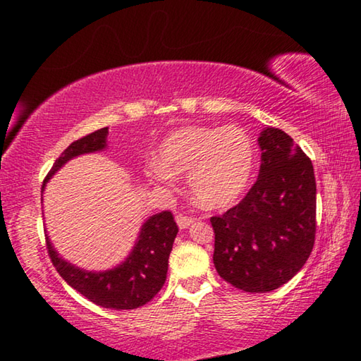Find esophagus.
Listing matches in <instances>:
<instances>
[{
    "label": "esophagus",
    "instance_id": "1",
    "mask_svg": "<svg viewBox=\"0 0 361 361\" xmlns=\"http://www.w3.org/2000/svg\"><path fill=\"white\" fill-rule=\"evenodd\" d=\"M176 223H178L181 229H185L189 224L194 223V218L189 215H185V213H178V215H176Z\"/></svg>",
    "mask_w": 361,
    "mask_h": 361
}]
</instances>
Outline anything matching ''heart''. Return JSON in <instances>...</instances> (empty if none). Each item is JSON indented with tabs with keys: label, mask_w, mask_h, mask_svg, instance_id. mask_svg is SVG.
<instances>
[{
	"label": "heart",
	"mask_w": 361,
	"mask_h": 361,
	"mask_svg": "<svg viewBox=\"0 0 361 361\" xmlns=\"http://www.w3.org/2000/svg\"><path fill=\"white\" fill-rule=\"evenodd\" d=\"M253 169L255 145L240 127H185L159 146L149 176L170 183L175 173H188L194 202L221 209L240 197Z\"/></svg>",
	"instance_id": "1"
}]
</instances>
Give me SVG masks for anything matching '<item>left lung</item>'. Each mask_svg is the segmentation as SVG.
Listing matches in <instances>:
<instances>
[{
  "label": "left lung",
  "instance_id": "obj_1",
  "mask_svg": "<svg viewBox=\"0 0 361 361\" xmlns=\"http://www.w3.org/2000/svg\"><path fill=\"white\" fill-rule=\"evenodd\" d=\"M261 169L245 197L212 216L213 264L219 277L248 293L288 282L312 253L317 229L314 166L280 129L261 132Z\"/></svg>",
  "mask_w": 361,
  "mask_h": 361
}]
</instances>
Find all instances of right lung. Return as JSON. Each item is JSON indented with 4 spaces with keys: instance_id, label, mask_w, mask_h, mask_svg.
I'll return each mask as SVG.
<instances>
[{
    "instance_id": "obj_1",
    "label": "right lung",
    "mask_w": 361,
    "mask_h": 361,
    "mask_svg": "<svg viewBox=\"0 0 361 361\" xmlns=\"http://www.w3.org/2000/svg\"><path fill=\"white\" fill-rule=\"evenodd\" d=\"M106 133L108 127H103L100 130L87 133L85 137L73 142L54 162L52 169L46 175L44 185L71 157L105 148ZM44 185L41 188V192ZM176 234H178V224L175 223L172 212L157 213L143 224L140 239L127 261L111 271L99 274L81 271L59 258L47 237L46 248L60 277L71 288H75L89 301L102 305V307L129 310L142 307L146 302H149L166 283L169 256L172 252Z\"/></svg>"
}]
</instances>
